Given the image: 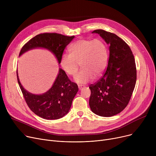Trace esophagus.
Returning <instances> with one entry per match:
<instances>
[{"mask_svg": "<svg viewBox=\"0 0 156 156\" xmlns=\"http://www.w3.org/2000/svg\"><path fill=\"white\" fill-rule=\"evenodd\" d=\"M84 88V86H82V85H78V88L79 90H81L82 88Z\"/></svg>", "mask_w": 156, "mask_h": 156, "instance_id": "1", "label": "esophagus"}]
</instances>
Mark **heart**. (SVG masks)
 <instances>
[{
    "label": "heart",
    "mask_w": 156,
    "mask_h": 156,
    "mask_svg": "<svg viewBox=\"0 0 156 156\" xmlns=\"http://www.w3.org/2000/svg\"><path fill=\"white\" fill-rule=\"evenodd\" d=\"M69 50L70 54H62L60 64L66 73L75 76L80 63L82 69L75 77V81L78 84H85L94 76H101L108 66V48L101 39L78 40L69 47Z\"/></svg>",
    "instance_id": "heart-1"
}]
</instances>
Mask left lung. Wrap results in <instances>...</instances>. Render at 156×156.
<instances>
[{
  "label": "left lung",
  "mask_w": 156,
  "mask_h": 156,
  "mask_svg": "<svg viewBox=\"0 0 156 156\" xmlns=\"http://www.w3.org/2000/svg\"><path fill=\"white\" fill-rule=\"evenodd\" d=\"M109 45V56L104 75L89 86L92 111L103 117L121 112L128 104L136 84V68L133 52L125 41L112 33L96 30Z\"/></svg>",
  "instance_id": "1"
}]
</instances>
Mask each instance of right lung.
I'll return each mask as SVG.
<instances>
[{"label":"right lung","instance_id":"obj_1","mask_svg":"<svg viewBox=\"0 0 156 156\" xmlns=\"http://www.w3.org/2000/svg\"><path fill=\"white\" fill-rule=\"evenodd\" d=\"M75 36L68 37L56 33H44L30 40L22 47L20 55L30 49L41 47L51 51L60 64L64 50ZM17 79L20 87L29 108L37 116L45 119H57L63 117L70 109L72 101L78 91L76 83L72 82L64 70L59 74L52 87L42 95L32 94L21 85L18 71Z\"/></svg>","mask_w":156,"mask_h":156}]
</instances>
